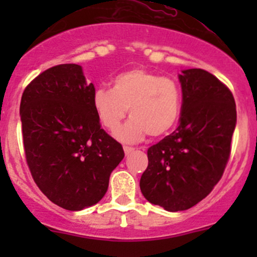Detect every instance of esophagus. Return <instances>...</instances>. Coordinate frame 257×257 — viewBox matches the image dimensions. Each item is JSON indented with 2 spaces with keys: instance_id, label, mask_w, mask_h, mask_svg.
I'll use <instances>...</instances> for the list:
<instances>
[{
  "instance_id": "obj_1",
  "label": "esophagus",
  "mask_w": 257,
  "mask_h": 257,
  "mask_svg": "<svg viewBox=\"0 0 257 257\" xmlns=\"http://www.w3.org/2000/svg\"><path fill=\"white\" fill-rule=\"evenodd\" d=\"M123 149H124V153H125V155L131 154L132 152H134V148L133 147H128V145H125V147H124Z\"/></svg>"
}]
</instances>
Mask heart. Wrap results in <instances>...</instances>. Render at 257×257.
Masks as SVG:
<instances>
[{
  "mask_svg": "<svg viewBox=\"0 0 257 257\" xmlns=\"http://www.w3.org/2000/svg\"><path fill=\"white\" fill-rule=\"evenodd\" d=\"M183 93L177 80L144 68H133L116 74L112 89L94 90L92 105L105 129L115 132L129 114L132 118L116 132L125 143L139 142L145 136L158 138L169 133L178 123Z\"/></svg>",
  "mask_w": 257,
  "mask_h": 257,
  "instance_id": "b5f03b06",
  "label": "heart"
}]
</instances>
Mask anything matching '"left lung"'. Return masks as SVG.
Segmentation results:
<instances>
[{
	"label": "left lung",
	"mask_w": 257,
	"mask_h": 257,
	"mask_svg": "<svg viewBox=\"0 0 257 257\" xmlns=\"http://www.w3.org/2000/svg\"><path fill=\"white\" fill-rule=\"evenodd\" d=\"M183 92L177 131L148 149L144 198L168 211L196 205L221 179L231 153L236 105L231 90L208 71L179 76Z\"/></svg>",
	"instance_id": "obj_1"
}]
</instances>
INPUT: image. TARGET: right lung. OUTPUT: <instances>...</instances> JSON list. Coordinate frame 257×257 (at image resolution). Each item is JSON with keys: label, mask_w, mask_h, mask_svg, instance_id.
Returning <instances> with one entry per match:
<instances>
[{"label": "right lung", "mask_w": 257, "mask_h": 257, "mask_svg": "<svg viewBox=\"0 0 257 257\" xmlns=\"http://www.w3.org/2000/svg\"><path fill=\"white\" fill-rule=\"evenodd\" d=\"M93 83L82 67L58 64L38 74L23 90L20 114L31 175L56 205L78 211L107 193L110 173L124 158L92 105Z\"/></svg>", "instance_id": "add662e5"}]
</instances>
